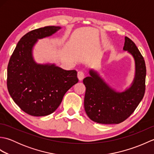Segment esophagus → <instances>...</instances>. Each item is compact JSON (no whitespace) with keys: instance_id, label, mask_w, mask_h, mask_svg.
<instances>
[{"instance_id":"esophagus-1","label":"esophagus","mask_w":154,"mask_h":154,"mask_svg":"<svg viewBox=\"0 0 154 154\" xmlns=\"http://www.w3.org/2000/svg\"><path fill=\"white\" fill-rule=\"evenodd\" d=\"M77 77L79 81H82L85 77V73L83 71H79L77 73Z\"/></svg>"}]
</instances>
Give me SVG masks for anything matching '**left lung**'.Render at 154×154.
<instances>
[{
  "label": "left lung",
  "mask_w": 154,
  "mask_h": 154,
  "mask_svg": "<svg viewBox=\"0 0 154 154\" xmlns=\"http://www.w3.org/2000/svg\"><path fill=\"white\" fill-rule=\"evenodd\" d=\"M135 61L136 72L132 85L123 92H117L104 82L96 71L83 82L86 87L84 107L91 120L99 124H119L127 119L143 99L146 90L145 61L132 40L125 37L123 48Z\"/></svg>",
  "instance_id": "1"
}]
</instances>
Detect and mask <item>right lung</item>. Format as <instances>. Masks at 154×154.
<instances>
[{
  "instance_id": "add662e5",
  "label": "right lung",
  "mask_w": 154,
  "mask_h": 154,
  "mask_svg": "<svg viewBox=\"0 0 154 154\" xmlns=\"http://www.w3.org/2000/svg\"><path fill=\"white\" fill-rule=\"evenodd\" d=\"M60 26L32 30L18 42L9 60L7 88L15 103L28 114L44 116L53 113L65 93L79 79L75 70H64L55 64H38L32 50L38 39L50 36Z\"/></svg>"
}]
</instances>
